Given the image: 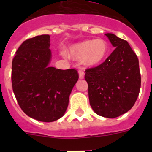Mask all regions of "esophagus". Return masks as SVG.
Masks as SVG:
<instances>
[{"label":"esophagus","mask_w":152,"mask_h":152,"mask_svg":"<svg viewBox=\"0 0 152 152\" xmlns=\"http://www.w3.org/2000/svg\"><path fill=\"white\" fill-rule=\"evenodd\" d=\"M78 74H79V78L80 79H83L84 77V71L82 70H79L78 71Z\"/></svg>","instance_id":"34e87169"}]
</instances>
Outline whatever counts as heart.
Instances as JSON below:
<instances>
[{"label": "heart", "mask_w": 152, "mask_h": 152, "mask_svg": "<svg viewBox=\"0 0 152 152\" xmlns=\"http://www.w3.org/2000/svg\"><path fill=\"white\" fill-rule=\"evenodd\" d=\"M109 45L102 39L85 40L68 48V56L74 60L82 61L85 66L94 67L101 64L107 57Z\"/></svg>", "instance_id": "obj_1"}]
</instances>
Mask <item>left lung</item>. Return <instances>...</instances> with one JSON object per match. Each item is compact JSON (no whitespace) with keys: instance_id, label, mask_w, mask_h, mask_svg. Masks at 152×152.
<instances>
[{"instance_id":"left-lung-1","label":"left lung","mask_w":152,"mask_h":152,"mask_svg":"<svg viewBox=\"0 0 152 152\" xmlns=\"http://www.w3.org/2000/svg\"><path fill=\"white\" fill-rule=\"evenodd\" d=\"M116 47L105 61L85 71L91 108L99 116L116 118L128 112L139 96V59L127 41L106 33Z\"/></svg>"}]
</instances>
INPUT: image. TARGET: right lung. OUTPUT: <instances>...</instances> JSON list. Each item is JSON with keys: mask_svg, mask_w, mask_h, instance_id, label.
<instances>
[{"mask_svg": "<svg viewBox=\"0 0 152 152\" xmlns=\"http://www.w3.org/2000/svg\"><path fill=\"white\" fill-rule=\"evenodd\" d=\"M50 36L24 41L12 61V87L19 105L29 117L53 122L64 116L69 96L78 80L75 69L49 66Z\"/></svg>", "mask_w": 152, "mask_h": 152, "instance_id": "add662e5", "label": "right lung"}]
</instances>
